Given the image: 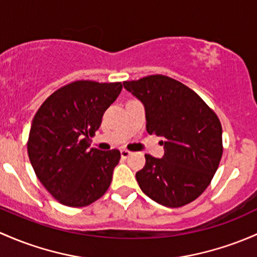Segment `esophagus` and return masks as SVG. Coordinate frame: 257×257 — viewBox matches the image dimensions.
<instances>
[{"label":"esophagus","mask_w":257,"mask_h":257,"mask_svg":"<svg viewBox=\"0 0 257 257\" xmlns=\"http://www.w3.org/2000/svg\"><path fill=\"white\" fill-rule=\"evenodd\" d=\"M132 155V153L131 151H128V150H125V149H121L120 150V156L123 159H126V158H129V156Z\"/></svg>","instance_id":"1"}]
</instances>
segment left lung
<instances>
[{
	"label": "left lung",
	"mask_w": 257,
	"mask_h": 257,
	"mask_svg": "<svg viewBox=\"0 0 257 257\" xmlns=\"http://www.w3.org/2000/svg\"><path fill=\"white\" fill-rule=\"evenodd\" d=\"M123 86L144 106L148 133L164 139L163 158L145 155V166L136 175L139 187L165 207L194 201L209 186L223 154L217 114L194 91L164 75Z\"/></svg>",
	"instance_id": "left-lung-1"
}]
</instances>
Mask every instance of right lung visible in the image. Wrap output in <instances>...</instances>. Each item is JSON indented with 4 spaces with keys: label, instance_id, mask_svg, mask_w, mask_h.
I'll return each mask as SVG.
<instances>
[{
    "label": "right lung",
    "instance_id": "add662e5",
    "mask_svg": "<svg viewBox=\"0 0 257 257\" xmlns=\"http://www.w3.org/2000/svg\"><path fill=\"white\" fill-rule=\"evenodd\" d=\"M120 91V82L76 81L48 97L34 115L29 160L43 186L64 206H88L112 182L119 150L88 147L104 110Z\"/></svg>",
    "mask_w": 257,
    "mask_h": 257
}]
</instances>
